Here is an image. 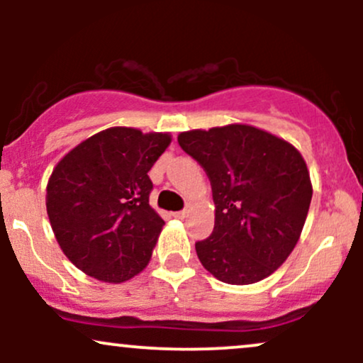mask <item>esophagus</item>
Here are the masks:
<instances>
[{
	"label": "esophagus",
	"mask_w": 363,
	"mask_h": 363,
	"mask_svg": "<svg viewBox=\"0 0 363 363\" xmlns=\"http://www.w3.org/2000/svg\"><path fill=\"white\" fill-rule=\"evenodd\" d=\"M174 216H176L177 220H184L186 216H187V210H182V211H176V213H174Z\"/></svg>",
	"instance_id": "esophagus-1"
}]
</instances>
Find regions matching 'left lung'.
I'll return each instance as SVG.
<instances>
[{"label": "left lung", "mask_w": 363, "mask_h": 363, "mask_svg": "<svg viewBox=\"0 0 363 363\" xmlns=\"http://www.w3.org/2000/svg\"><path fill=\"white\" fill-rule=\"evenodd\" d=\"M210 177L211 235L196 254L216 280L251 285L277 272L298 242L312 199L306 160L294 145L249 124L177 136Z\"/></svg>", "instance_id": "obj_1"}]
</instances>
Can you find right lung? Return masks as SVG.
I'll list each match as a JSON object with an SVG mask.
<instances>
[{"label": "right lung", "mask_w": 363, "mask_h": 363, "mask_svg": "<svg viewBox=\"0 0 363 363\" xmlns=\"http://www.w3.org/2000/svg\"><path fill=\"white\" fill-rule=\"evenodd\" d=\"M170 141L169 133L116 126L57 162L48 216L65 256L83 273L123 283L147 268L165 223L150 206L148 172Z\"/></svg>", "instance_id": "add662e5"}]
</instances>
